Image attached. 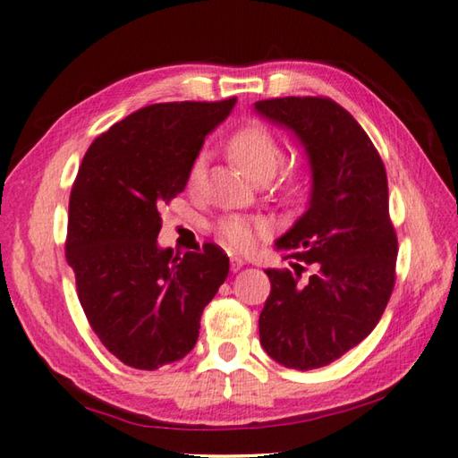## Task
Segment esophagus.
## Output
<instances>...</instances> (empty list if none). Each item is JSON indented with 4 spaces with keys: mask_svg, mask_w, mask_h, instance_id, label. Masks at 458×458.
<instances>
[{
    "mask_svg": "<svg viewBox=\"0 0 458 458\" xmlns=\"http://www.w3.org/2000/svg\"><path fill=\"white\" fill-rule=\"evenodd\" d=\"M229 263H231V271H233V274H237V271L245 266V261L242 258H237V255H233V258L229 259Z\"/></svg>",
    "mask_w": 458,
    "mask_h": 458,
    "instance_id": "esophagus-1",
    "label": "esophagus"
}]
</instances>
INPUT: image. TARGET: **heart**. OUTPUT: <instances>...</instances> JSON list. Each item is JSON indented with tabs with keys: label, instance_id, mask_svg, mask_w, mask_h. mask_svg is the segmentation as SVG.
Listing matches in <instances>:
<instances>
[{
	"label": "heart",
	"instance_id": "1",
	"mask_svg": "<svg viewBox=\"0 0 458 458\" xmlns=\"http://www.w3.org/2000/svg\"><path fill=\"white\" fill-rule=\"evenodd\" d=\"M229 157L243 168V171L258 181H266L277 171L279 160H282V147L276 139V134L269 131L266 124L251 120L239 128H235L227 139ZM205 168V158L199 157L191 166L189 184L195 187L200 181ZM303 189V176L298 168L285 171L282 176V191L287 199L298 197ZM267 223L258 216L245 215H231L221 216L215 223V235L219 243L227 247L231 251H247L251 250L255 239L267 233Z\"/></svg>",
	"mask_w": 458,
	"mask_h": 458
}]
</instances>
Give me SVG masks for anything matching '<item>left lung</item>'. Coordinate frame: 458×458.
Wrapping results in <instances>:
<instances>
[{
  "instance_id": "obj_1",
  "label": "left lung",
  "mask_w": 458,
  "mask_h": 458,
  "mask_svg": "<svg viewBox=\"0 0 458 458\" xmlns=\"http://www.w3.org/2000/svg\"><path fill=\"white\" fill-rule=\"evenodd\" d=\"M255 110L298 136L311 166L308 211L276 247L290 269H267L259 316L263 350L277 364L314 370L358 346L394 290L398 239L378 150L346 108L322 96L255 102ZM312 269L301 280L302 271Z\"/></svg>"
}]
</instances>
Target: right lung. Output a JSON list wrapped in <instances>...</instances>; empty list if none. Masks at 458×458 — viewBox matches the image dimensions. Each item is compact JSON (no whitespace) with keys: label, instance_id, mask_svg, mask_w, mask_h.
I'll list each match as a JSON object with an SVG mask.
<instances>
[{"label":"right lung","instance_id":"right-lung-1","mask_svg":"<svg viewBox=\"0 0 458 458\" xmlns=\"http://www.w3.org/2000/svg\"><path fill=\"white\" fill-rule=\"evenodd\" d=\"M237 98L160 102L128 114L86 150L70 192L66 261L88 324L110 354L157 370L189 354L229 274L221 247L182 258L157 243L158 208L184 191L205 136Z\"/></svg>","mask_w":458,"mask_h":458}]
</instances>
